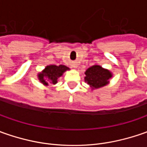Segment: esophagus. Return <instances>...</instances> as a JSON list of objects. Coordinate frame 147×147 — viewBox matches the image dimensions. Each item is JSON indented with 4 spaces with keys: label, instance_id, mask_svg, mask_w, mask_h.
I'll return each instance as SVG.
<instances>
[{
    "label": "esophagus",
    "instance_id": "esophagus-1",
    "mask_svg": "<svg viewBox=\"0 0 147 147\" xmlns=\"http://www.w3.org/2000/svg\"><path fill=\"white\" fill-rule=\"evenodd\" d=\"M74 68H76V65H74Z\"/></svg>",
    "mask_w": 147,
    "mask_h": 147
}]
</instances>
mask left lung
Listing matches in <instances>:
<instances>
[{"mask_svg": "<svg viewBox=\"0 0 147 147\" xmlns=\"http://www.w3.org/2000/svg\"><path fill=\"white\" fill-rule=\"evenodd\" d=\"M85 81L92 88H99L108 83V80L112 77L110 71L101 68L100 65L90 67L85 73Z\"/></svg>", "mask_w": 147, "mask_h": 147, "instance_id": "1", "label": "left lung"}]
</instances>
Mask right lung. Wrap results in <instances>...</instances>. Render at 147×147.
Returning a JSON list of instances; mask_svg holds the SVG:
<instances>
[{
    "mask_svg": "<svg viewBox=\"0 0 147 147\" xmlns=\"http://www.w3.org/2000/svg\"><path fill=\"white\" fill-rule=\"evenodd\" d=\"M68 69H69L65 65H49L46 67L42 73L38 74V78L44 85H48V82L55 84L57 82V79Z\"/></svg>",
    "mask_w": 147,
    "mask_h": 147,
    "instance_id": "right-lung-1",
    "label": "right lung"
}]
</instances>
